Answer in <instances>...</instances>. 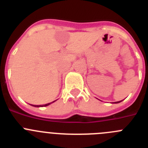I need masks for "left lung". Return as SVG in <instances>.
Instances as JSON below:
<instances>
[{"instance_id": "left-lung-1", "label": "left lung", "mask_w": 148, "mask_h": 148, "mask_svg": "<svg viewBox=\"0 0 148 148\" xmlns=\"http://www.w3.org/2000/svg\"><path fill=\"white\" fill-rule=\"evenodd\" d=\"M121 101H116V102H115V103H119V102H121Z\"/></svg>"}]
</instances>
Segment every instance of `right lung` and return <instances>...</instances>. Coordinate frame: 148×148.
Wrapping results in <instances>:
<instances>
[{
  "instance_id": "right-lung-1",
  "label": "right lung",
  "mask_w": 148,
  "mask_h": 148,
  "mask_svg": "<svg viewBox=\"0 0 148 148\" xmlns=\"http://www.w3.org/2000/svg\"><path fill=\"white\" fill-rule=\"evenodd\" d=\"M54 101H53V102H54ZM51 103H52V102H51ZM51 103H48V104H44V105H32V106H34V107H37V108H38V107H46V106L49 105V104H50Z\"/></svg>"
}]
</instances>
